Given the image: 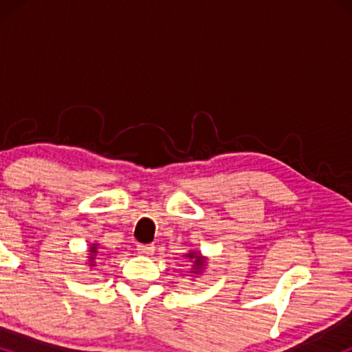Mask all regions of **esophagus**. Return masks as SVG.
I'll return each mask as SVG.
<instances>
[{
    "mask_svg": "<svg viewBox=\"0 0 352 352\" xmlns=\"http://www.w3.org/2000/svg\"><path fill=\"white\" fill-rule=\"evenodd\" d=\"M137 250H139L140 254H144V256H151L155 252V246L153 245H139L137 246Z\"/></svg>",
    "mask_w": 352,
    "mask_h": 352,
    "instance_id": "esophagus-1",
    "label": "esophagus"
}]
</instances>
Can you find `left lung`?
Instances as JSON below:
<instances>
[{"instance_id": "8db88e82", "label": "left lung", "mask_w": 352, "mask_h": 352, "mask_svg": "<svg viewBox=\"0 0 352 352\" xmlns=\"http://www.w3.org/2000/svg\"><path fill=\"white\" fill-rule=\"evenodd\" d=\"M184 256L188 258V260L192 261V272L190 273L195 274V276H199V274L204 273V270L207 268V256H204L201 253L190 250V252L185 253Z\"/></svg>"}]
</instances>
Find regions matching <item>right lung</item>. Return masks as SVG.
<instances>
[{
  "label": "right lung",
  "mask_w": 352,
  "mask_h": 352,
  "mask_svg": "<svg viewBox=\"0 0 352 352\" xmlns=\"http://www.w3.org/2000/svg\"><path fill=\"white\" fill-rule=\"evenodd\" d=\"M99 250H100V248H99L98 243H92L91 246H89V250H87V252H89L87 265L91 266V268H92V266H96V256H99V254H100Z\"/></svg>",
  "instance_id": "obj_1"
}]
</instances>
